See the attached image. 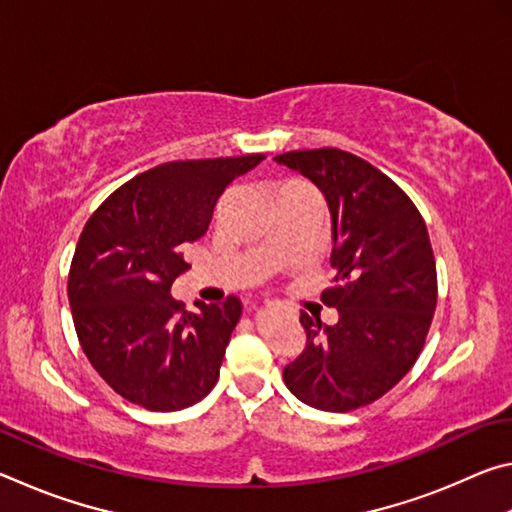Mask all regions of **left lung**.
<instances>
[{
  "label": "left lung",
  "instance_id": "8db88e82",
  "mask_svg": "<svg viewBox=\"0 0 512 512\" xmlns=\"http://www.w3.org/2000/svg\"><path fill=\"white\" fill-rule=\"evenodd\" d=\"M273 160L325 196L334 287L320 300L339 309L334 325L300 311L307 345L284 368V384L314 409H359L391 391L427 339L438 298L427 225L391 178L348 151H289Z\"/></svg>",
  "mask_w": 512,
  "mask_h": 512
}]
</instances>
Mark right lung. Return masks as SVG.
Listing matches in <instances>:
<instances>
[{
	"label": "right lung",
	"mask_w": 512,
	"mask_h": 512,
	"mask_svg": "<svg viewBox=\"0 0 512 512\" xmlns=\"http://www.w3.org/2000/svg\"><path fill=\"white\" fill-rule=\"evenodd\" d=\"M264 155L180 160L140 173L101 203L74 250L67 296L101 379L149 411L187 409L212 391L241 300L185 311L171 284L232 180Z\"/></svg>",
	"instance_id": "add662e5"
}]
</instances>
